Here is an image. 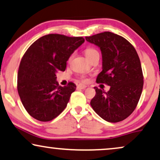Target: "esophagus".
<instances>
[{
    "instance_id": "1",
    "label": "esophagus",
    "mask_w": 160,
    "mask_h": 160,
    "mask_svg": "<svg viewBox=\"0 0 160 160\" xmlns=\"http://www.w3.org/2000/svg\"><path fill=\"white\" fill-rule=\"evenodd\" d=\"M86 85H83V84H79L78 86V88H80V89H85V88H86Z\"/></svg>"
}]
</instances>
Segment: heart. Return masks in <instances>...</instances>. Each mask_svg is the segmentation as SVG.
<instances>
[{
    "instance_id": "1",
    "label": "heart",
    "mask_w": 160,
    "mask_h": 160,
    "mask_svg": "<svg viewBox=\"0 0 160 160\" xmlns=\"http://www.w3.org/2000/svg\"><path fill=\"white\" fill-rule=\"evenodd\" d=\"M84 53L88 60H89L90 58H92L94 56H97V55L100 56V54H99V52L98 50H97L96 48H92V47H88L86 48L84 51Z\"/></svg>"
}]
</instances>
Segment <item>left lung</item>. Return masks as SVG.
<instances>
[{"instance_id":"1","label":"left lung","mask_w":160,"mask_h":160,"mask_svg":"<svg viewBox=\"0 0 160 160\" xmlns=\"http://www.w3.org/2000/svg\"><path fill=\"white\" fill-rule=\"evenodd\" d=\"M100 48L102 70L97 82L110 86L108 92L95 87L91 106L103 120L120 122L134 111L143 87V75L139 56L124 38L110 32L86 37Z\"/></svg>"}]
</instances>
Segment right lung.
Instances as JSON below:
<instances>
[{
    "label": "right lung",
    "mask_w": 160,
    "mask_h": 160,
    "mask_svg": "<svg viewBox=\"0 0 160 160\" xmlns=\"http://www.w3.org/2000/svg\"><path fill=\"white\" fill-rule=\"evenodd\" d=\"M84 41L82 37L49 34L34 42L25 52L18 69V92L33 118L48 122L66 108L76 86L69 82L60 86L56 73L65 71L68 58Z\"/></svg>",
    "instance_id": "obj_1"
}]
</instances>
